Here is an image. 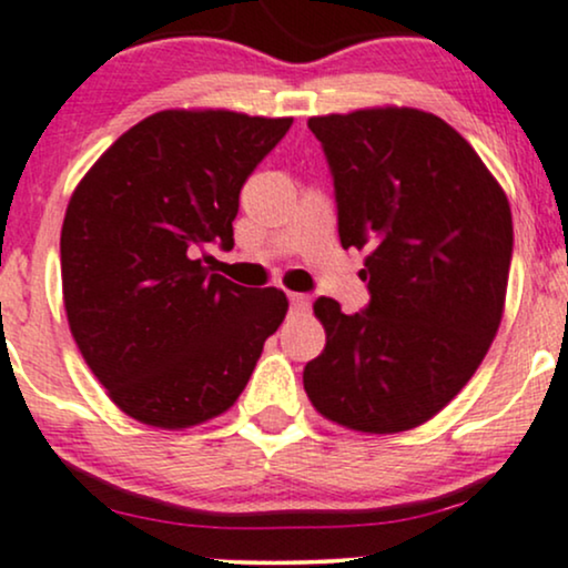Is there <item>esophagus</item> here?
<instances>
[{
	"mask_svg": "<svg viewBox=\"0 0 568 568\" xmlns=\"http://www.w3.org/2000/svg\"><path fill=\"white\" fill-rule=\"evenodd\" d=\"M288 304H291V310L293 312H306L310 310V296H306V293H288Z\"/></svg>",
	"mask_w": 568,
	"mask_h": 568,
	"instance_id": "34e87169",
	"label": "esophagus"
}]
</instances>
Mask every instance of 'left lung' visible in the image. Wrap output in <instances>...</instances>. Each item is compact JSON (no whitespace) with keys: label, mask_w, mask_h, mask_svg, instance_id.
<instances>
[{"label":"left lung","mask_w":568,"mask_h":568,"mask_svg":"<svg viewBox=\"0 0 568 568\" xmlns=\"http://www.w3.org/2000/svg\"><path fill=\"white\" fill-rule=\"evenodd\" d=\"M334 179L342 247H368V304L317 298L325 349L312 406L361 433H403L470 382L497 336L513 216L475 149L419 109L312 116Z\"/></svg>","instance_id":"1"}]
</instances>
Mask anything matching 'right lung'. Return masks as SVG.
<instances>
[{"instance_id": "right-lung-1", "label": "right lung", "mask_w": 568, "mask_h": 568, "mask_svg": "<svg viewBox=\"0 0 568 568\" xmlns=\"http://www.w3.org/2000/svg\"><path fill=\"white\" fill-rule=\"evenodd\" d=\"M291 125L221 109L158 112L71 194L61 230L71 336L143 425L181 429L224 414L288 312L283 291L243 288L200 253L232 251L240 189Z\"/></svg>"}]
</instances>
